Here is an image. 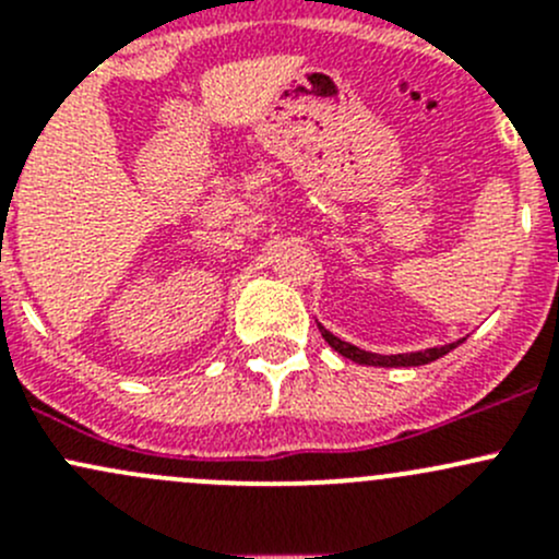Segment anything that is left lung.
<instances>
[{
  "label": "left lung",
  "instance_id": "8db88e82",
  "mask_svg": "<svg viewBox=\"0 0 559 559\" xmlns=\"http://www.w3.org/2000/svg\"><path fill=\"white\" fill-rule=\"evenodd\" d=\"M319 332H321V337H324V341L330 343L337 354H341V357L352 359V362H357V365H373V368H416V365L436 362V359H441L443 354H449L452 348H456L462 341H465V337H462V341L447 343V346L425 348V352H411V354H373V352H365V348L354 346V343L341 341V337L332 335V332L324 330L321 324H319Z\"/></svg>",
  "mask_w": 559,
  "mask_h": 559
}]
</instances>
